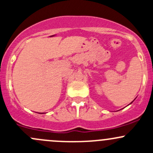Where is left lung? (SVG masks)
I'll use <instances>...</instances> for the list:
<instances>
[{"label": "left lung", "instance_id": "1", "mask_svg": "<svg viewBox=\"0 0 153 153\" xmlns=\"http://www.w3.org/2000/svg\"><path fill=\"white\" fill-rule=\"evenodd\" d=\"M134 101H135V99H134ZM132 101V102H131V103H130V104H132V102H133V101Z\"/></svg>", "mask_w": 153, "mask_h": 153}]
</instances>
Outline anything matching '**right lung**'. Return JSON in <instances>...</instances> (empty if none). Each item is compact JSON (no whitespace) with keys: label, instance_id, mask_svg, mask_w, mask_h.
I'll return each mask as SVG.
<instances>
[{"label":"right lung","instance_id":"add662e5","mask_svg":"<svg viewBox=\"0 0 153 153\" xmlns=\"http://www.w3.org/2000/svg\"><path fill=\"white\" fill-rule=\"evenodd\" d=\"M40 114H44V113H40Z\"/></svg>","mask_w":153,"mask_h":153}]
</instances>
